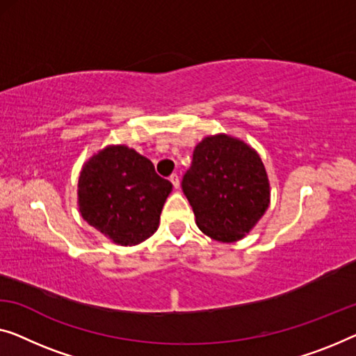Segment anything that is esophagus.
<instances>
[{"mask_svg": "<svg viewBox=\"0 0 356 356\" xmlns=\"http://www.w3.org/2000/svg\"><path fill=\"white\" fill-rule=\"evenodd\" d=\"M169 180H171L172 182V185H174V188H179V185H180V182H179V176L176 172L174 174H171V176H169Z\"/></svg>", "mask_w": 356, "mask_h": 356, "instance_id": "obj_1", "label": "esophagus"}]
</instances>
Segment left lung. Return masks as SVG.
<instances>
[{
    "instance_id": "obj_1",
    "label": "left lung",
    "mask_w": 356,
    "mask_h": 356,
    "mask_svg": "<svg viewBox=\"0 0 356 356\" xmlns=\"http://www.w3.org/2000/svg\"><path fill=\"white\" fill-rule=\"evenodd\" d=\"M182 190L198 229L222 243L241 240L270 203L262 160L241 140L227 136L206 137L195 147Z\"/></svg>"
}]
</instances>
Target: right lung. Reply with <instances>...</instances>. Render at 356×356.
I'll use <instances>...</instances> for the list:
<instances>
[{
	"label": "right lung",
	"instance_id": "right-lung-1",
	"mask_svg": "<svg viewBox=\"0 0 356 356\" xmlns=\"http://www.w3.org/2000/svg\"><path fill=\"white\" fill-rule=\"evenodd\" d=\"M172 184L150 160L124 145L92 156L78 180L83 219L123 246L139 245L158 229Z\"/></svg>",
	"mask_w": 356,
	"mask_h": 356
}]
</instances>
